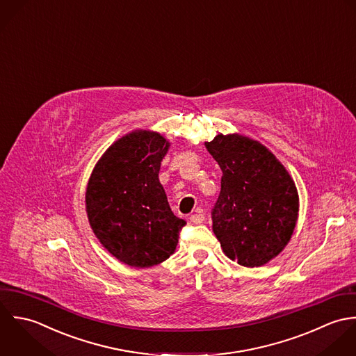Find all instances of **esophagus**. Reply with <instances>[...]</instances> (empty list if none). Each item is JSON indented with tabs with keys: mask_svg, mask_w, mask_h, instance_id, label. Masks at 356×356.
I'll use <instances>...</instances> for the list:
<instances>
[{
	"mask_svg": "<svg viewBox=\"0 0 356 356\" xmlns=\"http://www.w3.org/2000/svg\"><path fill=\"white\" fill-rule=\"evenodd\" d=\"M204 220H205V216L201 213V211H200V209H197V213L191 214V216H190V221H191V222H194V224H201Z\"/></svg>",
	"mask_w": 356,
	"mask_h": 356,
	"instance_id": "esophagus-1",
	"label": "esophagus"
}]
</instances>
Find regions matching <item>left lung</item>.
Returning <instances> with one entry per match:
<instances>
[{
    "label": "left lung",
    "mask_w": 356,
    "mask_h": 356,
    "mask_svg": "<svg viewBox=\"0 0 356 356\" xmlns=\"http://www.w3.org/2000/svg\"><path fill=\"white\" fill-rule=\"evenodd\" d=\"M222 170L212 209L222 252L243 267H260L278 256L293 234L298 194L284 165L263 144L239 135L205 143Z\"/></svg>",
    "instance_id": "obj_1"
}]
</instances>
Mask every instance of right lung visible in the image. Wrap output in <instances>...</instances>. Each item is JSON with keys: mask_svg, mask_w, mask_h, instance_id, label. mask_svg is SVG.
<instances>
[{"mask_svg": "<svg viewBox=\"0 0 356 356\" xmlns=\"http://www.w3.org/2000/svg\"><path fill=\"white\" fill-rule=\"evenodd\" d=\"M168 148L159 134L132 132L103 154L86 187V213L95 235L131 267L165 261L186 225L170 211L158 179Z\"/></svg>", "mask_w": 356, "mask_h": 356, "instance_id": "right-lung-1", "label": "right lung"}]
</instances>
